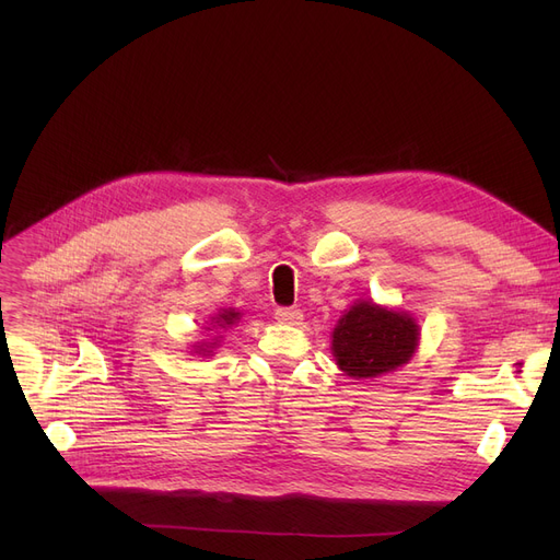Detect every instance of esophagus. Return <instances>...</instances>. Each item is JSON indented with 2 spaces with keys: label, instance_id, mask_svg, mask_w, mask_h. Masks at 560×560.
Here are the masks:
<instances>
[{
  "label": "esophagus",
  "instance_id": "1",
  "mask_svg": "<svg viewBox=\"0 0 560 560\" xmlns=\"http://www.w3.org/2000/svg\"><path fill=\"white\" fill-rule=\"evenodd\" d=\"M275 317H277L279 322H283V325H300V322L304 319L302 311L295 308V306H281V308H277V311H275Z\"/></svg>",
  "mask_w": 560,
  "mask_h": 560
}]
</instances>
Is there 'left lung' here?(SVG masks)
I'll use <instances>...</instances> for the list:
<instances>
[{"mask_svg": "<svg viewBox=\"0 0 560 560\" xmlns=\"http://www.w3.org/2000/svg\"><path fill=\"white\" fill-rule=\"evenodd\" d=\"M336 365L351 378H376L413 359L420 327L416 317L374 302L349 306L331 336Z\"/></svg>", "mask_w": 560, "mask_h": 560, "instance_id": "1", "label": "left lung"}]
</instances>
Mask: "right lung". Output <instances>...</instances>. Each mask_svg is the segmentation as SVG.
Listing matches in <instances>:
<instances>
[{"label": "right lung", "mask_w": 560, "mask_h": 560, "mask_svg": "<svg viewBox=\"0 0 560 560\" xmlns=\"http://www.w3.org/2000/svg\"><path fill=\"white\" fill-rule=\"evenodd\" d=\"M241 319V313L235 308H222L215 317H211V327H206L209 331L213 329H226L231 325H235V322ZM218 342H201V345H195V354H201V357H211L213 354V347Z\"/></svg>", "instance_id": "1"}]
</instances>
